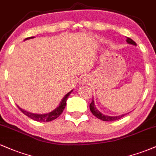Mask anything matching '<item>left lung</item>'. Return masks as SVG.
<instances>
[{
	"instance_id": "1",
	"label": "left lung",
	"mask_w": 156,
	"mask_h": 156,
	"mask_svg": "<svg viewBox=\"0 0 156 156\" xmlns=\"http://www.w3.org/2000/svg\"><path fill=\"white\" fill-rule=\"evenodd\" d=\"M126 42H128V44H133V45H135L136 46V43L133 40V39H131L130 38H127L126 39ZM89 108H90V111L92 113L93 115H94L97 118H98V119H101V120H103V121H114V120H118V119H119L120 118L123 117L125 114H122V115H119V116H116V117H112V116H108V115H105V114H103L101 112H99V111L98 110V108L95 107V105H94V100H92V103L89 104Z\"/></svg>"
}]
</instances>
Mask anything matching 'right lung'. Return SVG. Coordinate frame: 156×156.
<instances>
[{
    "instance_id": "right-lung-1",
    "label": "right lung",
    "mask_w": 156,
    "mask_h": 156,
    "mask_svg": "<svg viewBox=\"0 0 156 156\" xmlns=\"http://www.w3.org/2000/svg\"><path fill=\"white\" fill-rule=\"evenodd\" d=\"M34 38V37H28V38L25 39V40H27V39H33ZM73 90H71L70 92H68L65 96L64 97L63 99L61 101L60 104L58 105V106L56 108L54 109L53 111H52L51 112L48 113V114H34V113H31L27 112L26 110H23V108H20V107L17 105L20 110L25 115H26L27 117H30L31 119H34V120L37 121V122H50L52 120H54V119H56L57 117H58L60 116V114L63 112L64 108L66 106V103H67V98L69 97L70 93L73 92Z\"/></svg>"
}]
</instances>
